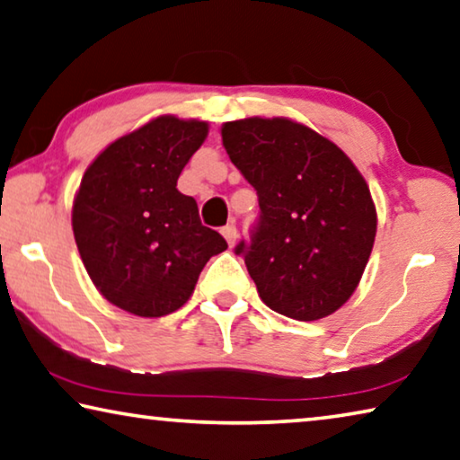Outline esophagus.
Masks as SVG:
<instances>
[{
	"label": "esophagus",
	"mask_w": 460,
	"mask_h": 460,
	"mask_svg": "<svg viewBox=\"0 0 460 460\" xmlns=\"http://www.w3.org/2000/svg\"><path fill=\"white\" fill-rule=\"evenodd\" d=\"M221 233H223V237L227 239V243H229V245L235 243V239H237V227H235V225H233V223L225 225V227L221 229Z\"/></svg>",
	"instance_id": "1"
}]
</instances>
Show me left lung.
I'll list each match as a JSON object with an SVG mask.
<instances>
[{"label": "left lung", "mask_w": 460, "mask_h": 460, "mask_svg": "<svg viewBox=\"0 0 460 460\" xmlns=\"http://www.w3.org/2000/svg\"><path fill=\"white\" fill-rule=\"evenodd\" d=\"M223 145L258 194L245 260L260 298L298 322L340 309L373 252L376 210L367 181L338 145L288 119L225 122Z\"/></svg>", "instance_id": "8db88e82"}]
</instances>
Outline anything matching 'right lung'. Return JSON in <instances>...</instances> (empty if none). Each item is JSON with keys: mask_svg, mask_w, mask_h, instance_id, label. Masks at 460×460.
<instances>
[{"mask_svg": "<svg viewBox=\"0 0 460 460\" xmlns=\"http://www.w3.org/2000/svg\"><path fill=\"white\" fill-rule=\"evenodd\" d=\"M208 125L159 116L100 153L73 202V235L104 298L138 317L178 311L207 261L227 250L178 190Z\"/></svg>", "mask_w": 460, "mask_h": 460, "instance_id": "obj_1", "label": "right lung"}]
</instances>
